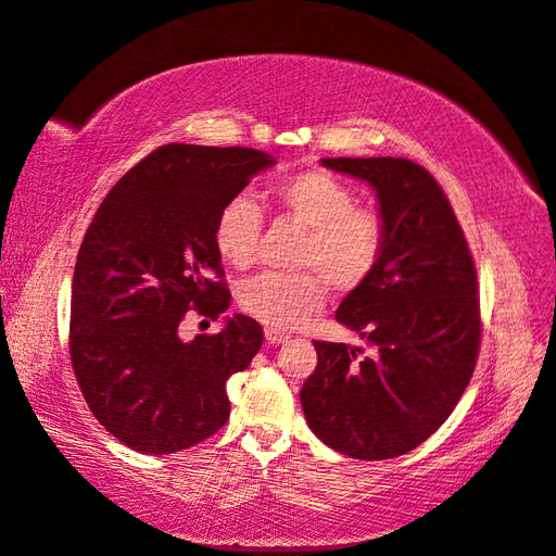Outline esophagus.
<instances>
[{
    "mask_svg": "<svg viewBox=\"0 0 556 556\" xmlns=\"http://www.w3.org/2000/svg\"><path fill=\"white\" fill-rule=\"evenodd\" d=\"M288 339H290V337H288L286 332H280V329H273V327L266 329V342H268V344H286Z\"/></svg>",
    "mask_w": 556,
    "mask_h": 556,
    "instance_id": "obj_1",
    "label": "esophagus"
}]
</instances>
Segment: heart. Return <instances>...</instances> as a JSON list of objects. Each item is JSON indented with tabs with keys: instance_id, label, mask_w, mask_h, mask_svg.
Instances as JSON below:
<instances>
[{
	"instance_id": "obj_1",
	"label": "heart",
	"mask_w": 556,
	"mask_h": 556,
	"mask_svg": "<svg viewBox=\"0 0 556 556\" xmlns=\"http://www.w3.org/2000/svg\"><path fill=\"white\" fill-rule=\"evenodd\" d=\"M278 210L307 229L300 243L295 276L263 273L239 288V307L273 329H295L323 313L327 283L352 293L366 286L386 253V222L371 207L356 204V192L337 175L307 168L273 188ZM261 210L239 192L222 204L212 227L214 249L231 268L256 261Z\"/></svg>"
}]
</instances>
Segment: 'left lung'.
<instances>
[{"instance_id":"left-lung-1","label":"left lung","mask_w":556,"mask_h":556,"mask_svg":"<svg viewBox=\"0 0 556 556\" xmlns=\"http://www.w3.org/2000/svg\"><path fill=\"white\" fill-rule=\"evenodd\" d=\"M366 180L386 222V253L337 309L362 349L315 342L300 401L309 430L362 462L413 452L464 395L481 346L479 280L469 243L430 170L407 159H323Z\"/></svg>"}]
</instances>
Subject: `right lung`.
<instances>
[{"label": "right lung", "instance_id": "add662e5", "mask_svg": "<svg viewBox=\"0 0 556 556\" xmlns=\"http://www.w3.org/2000/svg\"><path fill=\"white\" fill-rule=\"evenodd\" d=\"M268 153L165 143L106 194L77 251L71 362L106 432L141 454H175L229 420L227 381L263 344L247 315L182 342L188 313L217 319L231 303L212 227Z\"/></svg>", "mask_w": 556, "mask_h": 556}]
</instances>
